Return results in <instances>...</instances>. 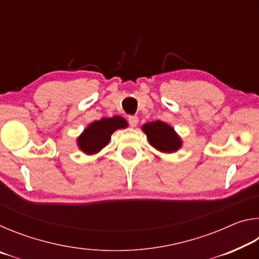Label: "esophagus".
<instances>
[{
    "label": "esophagus",
    "mask_w": 259,
    "mask_h": 259,
    "mask_svg": "<svg viewBox=\"0 0 259 259\" xmlns=\"http://www.w3.org/2000/svg\"><path fill=\"white\" fill-rule=\"evenodd\" d=\"M128 121H129V124H130L131 126H136V125L138 124L139 119H138V116H136V115H130V116L128 117Z\"/></svg>",
    "instance_id": "obj_1"
}]
</instances>
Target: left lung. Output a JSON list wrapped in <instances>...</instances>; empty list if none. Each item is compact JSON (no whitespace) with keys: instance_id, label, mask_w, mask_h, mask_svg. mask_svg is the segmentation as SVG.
<instances>
[{"instance_id":"left-lung-1","label":"left lung","mask_w":259,"mask_h":259,"mask_svg":"<svg viewBox=\"0 0 259 259\" xmlns=\"http://www.w3.org/2000/svg\"><path fill=\"white\" fill-rule=\"evenodd\" d=\"M148 143L162 153H175L183 146V140L171 125L160 120L147 122L142 126Z\"/></svg>"}]
</instances>
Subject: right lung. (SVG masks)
I'll return each mask as SVG.
<instances>
[{
    "label": "right lung",
    "mask_w": 259,
    "mask_h": 259,
    "mask_svg": "<svg viewBox=\"0 0 259 259\" xmlns=\"http://www.w3.org/2000/svg\"><path fill=\"white\" fill-rule=\"evenodd\" d=\"M126 126L128 122L119 115L103 117L99 121L91 122L76 138L77 147L87 155L97 154L109 143L114 131Z\"/></svg>",
    "instance_id": "add662e5"
}]
</instances>
